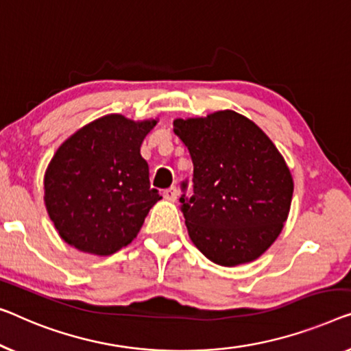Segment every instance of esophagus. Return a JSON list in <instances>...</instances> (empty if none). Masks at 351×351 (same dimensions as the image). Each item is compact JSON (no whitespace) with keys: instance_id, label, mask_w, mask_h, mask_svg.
Listing matches in <instances>:
<instances>
[{"instance_id":"obj_1","label":"esophagus","mask_w":351,"mask_h":351,"mask_svg":"<svg viewBox=\"0 0 351 351\" xmlns=\"http://www.w3.org/2000/svg\"><path fill=\"white\" fill-rule=\"evenodd\" d=\"M164 198L165 200H169V202H175L176 198H178V189L175 186H171V187H169V189H165L164 191Z\"/></svg>"}]
</instances>
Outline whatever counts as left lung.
I'll list each match as a JSON object with an SVG mask.
<instances>
[{"instance_id":"obj_1","label":"left lung","mask_w":351,"mask_h":351,"mask_svg":"<svg viewBox=\"0 0 351 351\" xmlns=\"http://www.w3.org/2000/svg\"><path fill=\"white\" fill-rule=\"evenodd\" d=\"M173 132L193 164V193L180 198L192 243L221 266L258 258L290 213L293 178L279 149L233 110L178 118ZM181 189L186 192L187 181Z\"/></svg>"}]
</instances>
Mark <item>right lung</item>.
Instances as JSON below:
<instances>
[{"label": "right lung", "instance_id": "add662e5", "mask_svg": "<svg viewBox=\"0 0 351 351\" xmlns=\"http://www.w3.org/2000/svg\"><path fill=\"white\" fill-rule=\"evenodd\" d=\"M156 119L106 114L62 143L44 176L49 217L64 241L82 252L112 255L132 243L159 192L140 146Z\"/></svg>", "mask_w": 351, "mask_h": 351}]
</instances>
